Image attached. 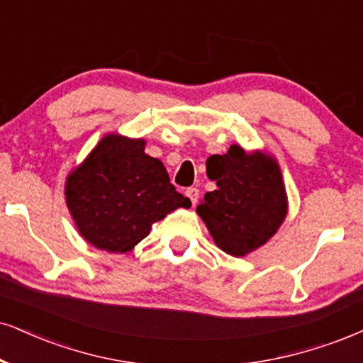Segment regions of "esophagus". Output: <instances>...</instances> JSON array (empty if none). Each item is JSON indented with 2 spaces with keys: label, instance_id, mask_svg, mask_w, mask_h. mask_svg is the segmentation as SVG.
Returning <instances> with one entry per match:
<instances>
[{
  "label": "esophagus",
  "instance_id": "34e87169",
  "mask_svg": "<svg viewBox=\"0 0 363 363\" xmlns=\"http://www.w3.org/2000/svg\"><path fill=\"white\" fill-rule=\"evenodd\" d=\"M199 195H200V190L195 189V186H191V189L186 190V196H189L190 202L194 205L196 203V200H199Z\"/></svg>",
  "mask_w": 363,
  "mask_h": 363
}]
</instances>
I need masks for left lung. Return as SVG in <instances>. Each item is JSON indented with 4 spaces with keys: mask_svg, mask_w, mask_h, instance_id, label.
Masks as SVG:
<instances>
[{
    "mask_svg": "<svg viewBox=\"0 0 363 363\" xmlns=\"http://www.w3.org/2000/svg\"><path fill=\"white\" fill-rule=\"evenodd\" d=\"M217 190L207 191L196 213L218 249L244 257L262 247L288 216V195L279 163L266 151L232 145L207 160Z\"/></svg>",
    "mask_w": 363,
    "mask_h": 363,
    "instance_id": "8db88e82",
    "label": "left lung"
}]
</instances>
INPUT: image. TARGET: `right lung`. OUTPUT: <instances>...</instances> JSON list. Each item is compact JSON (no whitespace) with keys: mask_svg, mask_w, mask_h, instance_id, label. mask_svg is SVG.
<instances>
[{"mask_svg":"<svg viewBox=\"0 0 363 363\" xmlns=\"http://www.w3.org/2000/svg\"><path fill=\"white\" fill-rule=\"evenodd\" d=\"M145 146L143 138L109 133L67 174V208L79 234L96 249L129 252L155 222L191 205Z\"/></svg>","mask_w":363,"mask_h":363,"instance_id":"add662e5","label":"right lung"}]
</instances>
